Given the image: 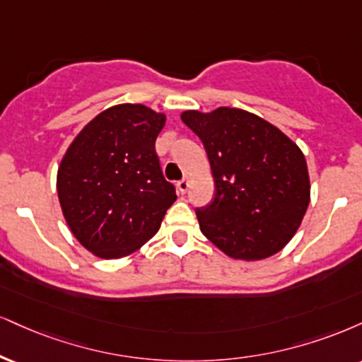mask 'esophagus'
Segmentation results:
<instances>
[{"label": "esophagus", "instance_id": "1", "mask_svg": "<svg viewBox=\"0 0 362 362\" xmlns=\"http://www.w3.org/2000/svg\"><path fill=\"white\" fill-rule=\"evenodd\" d=\"M177 189L180 194H185L187 189H189V180L187 178H182V180L177 182Z\"/></svg>", "mask_w": 362, "mask_h": 362}]
</instances>
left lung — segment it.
Listing matches in <instances>:
<instances>
[{"label": "left lung", "mask_w": 362, "mask_h": 362, "mask_svg": "<svg viewBox=\"0 0 362 362\" xmlns=\"http://www.w3.org/2000/svg\"><path fill=\"white\" fill-rule=\"evenodd\" d=\"M211 162L216 195L195 209L202 234L230 258L275 255L297 233L308 202L305 156L263 117L236 107L185 111Z\"/></svg>", "instance_id": "1"}]
</instances>
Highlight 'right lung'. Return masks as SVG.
<instances>
[{"label":"right lung","instance_id":"right-lung-1","mask_svg":"<svg viewBox=\"0 0 362 362\" xmlns=\"http://www.w3.org/2000/svg\"><path fill=\"white\" fill-rule=\"evenodd\" d=\"M165 115L143 104L103 111L77 134L57 173V194L72 234L104 259L123 258L160 229L175 202L155 141Z\"/></svg>","mask_w":362,"mask_h":362}]
</instances>
